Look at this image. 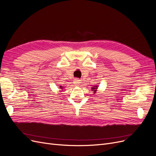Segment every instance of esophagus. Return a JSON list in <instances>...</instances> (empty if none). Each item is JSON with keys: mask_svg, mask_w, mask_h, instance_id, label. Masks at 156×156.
I'll use <instances>...</instances> for the list:
<instances>
[{"mask_svg": "<svg viewBox=\"0 0 156 156\" xmlns=\"http://www.w3.org/2000/svg\"><path fill=\"white\" fill-rule=\"evenodd\" d=\"M80 83H81V82H80V80H78V79L74 80V84L75 85H79Z\"/></svg>", "mask_w": 156, "mask_h": 156, "instance_id": "obj_1", "label": "esophagus"}]
</instances>
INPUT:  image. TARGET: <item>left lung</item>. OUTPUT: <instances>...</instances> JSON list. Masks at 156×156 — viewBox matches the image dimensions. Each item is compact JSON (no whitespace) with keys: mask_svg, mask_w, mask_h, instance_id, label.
Segmentation results:
<instances>
[{"mask_svg":"<svg viewBox=\"0 0 156 156\" xmlns=\"http://www.w3.org/2000/svg\"><path fill=\"white\" fill-rule=\"evenodd\" d=\"M97 87H97V86H94V87H93V88H92V90H93V91L94 92V93H96V89H98Z\"/></svg>","mask_w":156,"mask_h":156,"instance_id":"left-lung-1","label":"left lung"}]
</instances>
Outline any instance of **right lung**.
Wrapping results in <instances>:
<instances>
[{"instance_id": "right-lung-1", "label": "right lung", "mask_w": 156, "mask_h": 156, "mask_svg": "<svg viewBox=\"0 0 156 156\" xmlns=\"http://www.w3.org/2000/svg\"><path fill=\"white\" fill-rule=\"evenodd\" d=\"M63 87H62V86H60V89H63ZM58 88H59V87H58Z\"/></svg>"}]
</instances>
